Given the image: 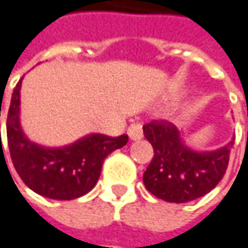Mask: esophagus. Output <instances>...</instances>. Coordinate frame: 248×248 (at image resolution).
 <instances>
[{
    "instance_id": "obj_1",
    "label": "esophagus",
    "mask_w": 248,
    "mask_h": 248,
    "mask_svg": "<svg viewBox=\"0 0 248 248\" xmlns=\"http://www.w3.org/2000/svg\"><path fill=\"white\" fill-rule=\"evenodd\" d=\"M127 135L129 137L132 139V140H139V139H141L143 137V129H141V124H132L129 127H127Z\"/></svg>"
}]
</instances>
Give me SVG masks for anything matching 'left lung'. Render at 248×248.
I'll return each mask as SVG.
<instances>
[{"mask_svg":"<svg viewBox=\"0 0 248 248\" xmlns=\"http://www.w3.org/2000/svg\"><path fill=\"white\" fill-rule=\"evenodd\" d=\"M154 156L143 175L145 188L168 202H187L202 197L223 178L234 141L210 153L187 148L178 127L159 119L143 126Z\"/></svg>","mask_w":248,"mask_h":248,"instance_id":"1","label":"left lung"}]
</instances>
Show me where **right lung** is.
<instances>
[{
  "label": "right lung",
  "mask_w": 248,
  "mask_h": 248,
  "mask_svg": "<svg viewBox=\"0 0 248 248\" xmlns=\"http://www.w3.org/2000/svg\"><path fill=\"white\" fill-rule=\"evenodd\" d=\"M20 86L22 79L14 89L6 116V140L17 175L27 187L48 199L73 200L84 196L95 186L104 159L126 145L129 137L90 135L62 148L34 144L19 124Z\"/></svg>",
  "instance_id": "1"
}]
</instances>
